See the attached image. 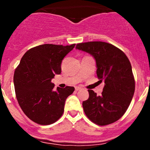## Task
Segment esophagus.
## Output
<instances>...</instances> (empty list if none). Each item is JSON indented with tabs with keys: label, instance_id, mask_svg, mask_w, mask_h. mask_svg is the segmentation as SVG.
<instances>
[{
	"label": "esophagus",
	"instance_id": "34e87169",
	"mask_svg": "<svg viewBox=\"0 0 150 150\" xmlns=\"http://www.w3.org/2000/svg\"><path fill=\"white\" fill-rule=\"evenodd\" d=\"M82 89V87H75V90H76V91L81 90V89Z\"/></svg>",
	"mask_w": 150,
	"mask_h": 150
}]
</instances>
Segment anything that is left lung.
<instances>
[{
	"mask_svg": "<svg viewBox=\"0 0 150 150\" xmlns=\"http://www.w3.org/2000/svg\"><path fill=\"white\" fill-rule=\"evenodd\" d=\"M76 49L94 58L99 82L104 83L100 96L88 90V99L82 102L86 116L99 125L114 123L127 111L135 92V79L130 61L121 50L106 42L80 43Z\"/></svg>",
	"mask_w": 150,
	"mask_h": 150,
	"instance_id": "left-lung-1",
	"label": "left lung"
}]
</instances>
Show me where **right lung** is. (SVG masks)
<instances>
[{
  "label": "right lung",
  "instance_id": "obj_1",
  "mask_svg": "<svg viewBox=\"0 0 150 150\" xmlns=\"http://www.w3.org/2000/svg\"><path fill=\"white\" fill-rule=\"evenodd\" d=\"M42 44L32 48L22 56L14 73V85L18 104L25 114L40 125H50L61 118L67 97L73 87H57L51 82L61 73V62L75 47Z\"/></svg>",
  "mask_w": 150,
  "mask_h": 150
}]
</instances>
